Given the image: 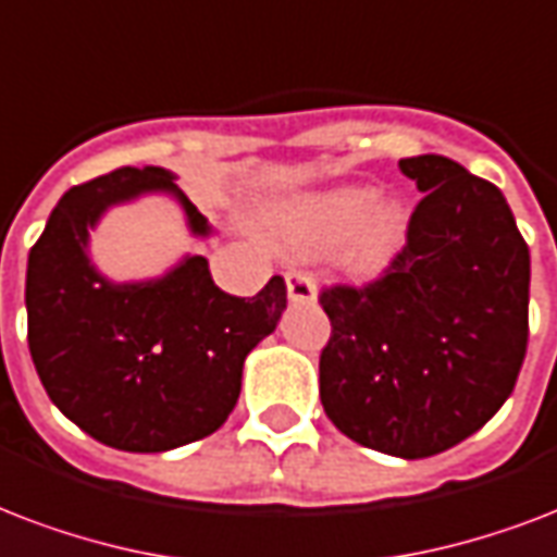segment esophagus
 I'll list each match as a JSON object with an SVG mask.
<instances>
[{
    "mask_svg": "<svg viewBox=\"0 0 557 557\" xmlns=\"http://www.w3.org/2000/svg\"><path fill=\"white\" fill-rule=\"evenodd\" d=\"M286 288H288V300L292 304H315V283L309 277L307 271H297L292 269L286 274Z\"/></svg>",
    "mask_w": 557,
    "mask_h": 557,
    "instance_id": "esophagus-1",
    "label": "esophagus"
}]
</instances>
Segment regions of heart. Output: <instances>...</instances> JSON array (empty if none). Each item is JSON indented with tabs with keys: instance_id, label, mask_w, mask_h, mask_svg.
I'll return each instance as SVG.
<instances>
[{
	"instance_id": "1",
	"label": "heart",
	"mask_w": 557,
	"mask_h": 557,
	"mask_svg": "<svg viewBox=\"0 0 557 557\" xmlns=\"http://www.w3.org/2000/svg\"><path fill=\"white\" fill-rule=\"evenodd\" d=\"M269 231L295 250L338 245L347 271L373 274L403 248L409 212L394 195H373L371 186L347 184L280 203L269 212Z\"/></svg>"
}]
</instances>
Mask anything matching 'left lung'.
<instances>
[{
	"instance_id": "left-lung-1",
	"label": "left lung",
	"mask_w": 557,
	"mask_h": 557,
	"mask_svg": "<svg viewBox=\"0 0 557 557\" xmlns=\"http://www.w3.org/2000/svg\"><path fill=\"white\" fill-rule=\"evenodd\" d=\"M418 184L406 245L368 286L321 307V403L335 430L397 458L438 456L515 392L529 342V245L494 184L441 154L400 160Z\"/></svg>"
}]
</instances>
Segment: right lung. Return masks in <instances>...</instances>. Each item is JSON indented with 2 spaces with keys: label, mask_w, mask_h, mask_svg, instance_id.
Listing matches in <instances>:
<instances>
[{
  "label": "right lung",
  "mask_w": 557,
  "mask_h": 557,
  "mask_svg": "<svg viewBox=\"0 0 557 557\" xmlns=\"http://www.w3.org/2000/svg\"><path fill=\"white\" fill-rule=\"evenodd\" d=\"M148 193L172 195L193 236L212 233L172 172L125 165L63 195L25 271L28 350L49 400L125 453H165L219 430L239 400L245 356L286 309L283 277L253 297L227 295L203 257L139 283L99 274L90 231L113 203Z\"/></svg>",
  "instance_id": "add662e5"
}]
</instances>
